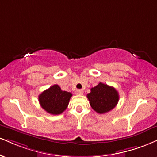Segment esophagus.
<instances>
[{"label":"esophagus","mask_w":157,"mask_h":157,"mask_svg":"<svg viewBox=\"0 0 157 157\" xmlns=\"http://www.w3.org/2000/svg\"><path fill=\"white\" fill-rule=\"evenodd\" d=\"M75 94H76L77 95H82V94H83V91H82V90H77L76 91H75Z\"/></svg>","instance_id":"obj_1"}]
</instances>
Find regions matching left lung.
<instances>
[{"label":"left lung","mask_w":157,"mask_h":157,"mask_svg":"<svg viewBox=\"0 0 157 157\" xmlns=\"http://www.w3.org/2000/svg\"><path fill=\"white\" fill-rule=\"evenodd\" d=\"M87 97L90 107L99 114L110 111L116 106L119 100L118 92L116 88L102 82L92 88L90 93L87 94Z\"/></svg>","instance_id":"1"}]
</instances>
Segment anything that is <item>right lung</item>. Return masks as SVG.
Returning <instances> with one entry per match:
<instances>
[{
	"label": "right lung",
	"instance_id": "right-lung-1",
	"mask_svg": "<svg viewBox=\"0 0 157 157\" xmlns=\"http://www.w3.org/2000/svg\"><path fill=\"white\" fill-rule=\"evenodd\" d=\"M72 94L62 90L58 85H53L39 96L41 107L52 115H59L67 108Z\"/></svg>",
	"mask_w": 157,
	"mask_h": 157
}]
</instances>
